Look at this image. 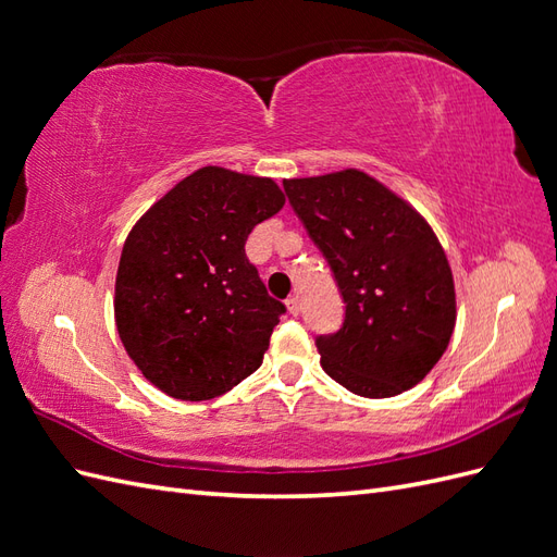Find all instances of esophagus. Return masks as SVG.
Instances as JSON below:
<instances>
[{"label":"esophagus","instance_id":"obj_1","mask_svg":"<svg viewBox=\"0 0 557 557\" xmlns=\"http://www.w3.org/2000/svg\"><path fill=\"white\" fill-rule=\"evenodd\" d=\"M285 307H288V311L293 313V315H297L299 313V299L297 297H288V299H285Z\"/></svg>","mask_w":557,"mask_h":557}]
</instances>
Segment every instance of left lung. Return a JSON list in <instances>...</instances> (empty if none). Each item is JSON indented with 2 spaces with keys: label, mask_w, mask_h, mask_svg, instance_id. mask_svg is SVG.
Masks as SVG:
<instances>
[{
  "label": "left lung",
  "mask_w": 557,
  "mask_h": 557,
  "mask_svg": "<svg viewBox=\"0 0 557 557\" xmlns=\"http://www.w3.org/2000/svg\"><path fill=\"white\" fill-rule=\"evenodd\" d=\"M283 188L346 301L342 330L315 339L320 364L360 397L409 391L444 356L458 315L436 234L360 170L288 178Z\"/></svg>",
  "instance_id": "1"
}]
</instances>
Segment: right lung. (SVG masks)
I'll return each mask as SVG.
<instances>
[{
	"instance_id": "1",
	"label": "right lung",
	"mask_w": 557,
	"mask_h": 557,
	"mask_svg": "<svg viewBox=\"0 0 557 557\" xmlns=\"http://www.w3.org/2000/svg\"><path fill=\"white\" fill-rule=\"evenodd\" d=\"M274 178L201 166L127 234L115 276V327L164 395L213 399L262 364L285 311L246 258V239L278 213Z\"/></svg>"
}]
</instances>
